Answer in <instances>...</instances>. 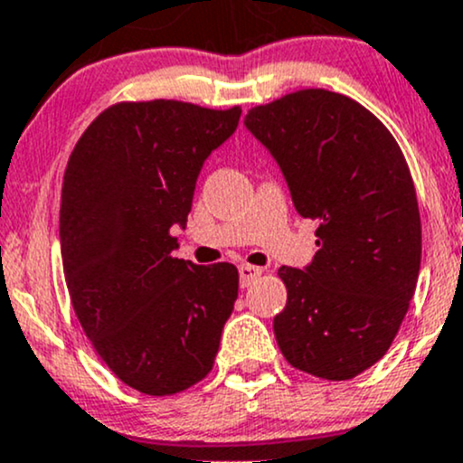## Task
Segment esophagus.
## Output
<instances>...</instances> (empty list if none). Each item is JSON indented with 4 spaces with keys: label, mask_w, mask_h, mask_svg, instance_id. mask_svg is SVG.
Instances as JSON below:
<instances>
[{
    "label": "esophagus",
    "mask_w": 463,
    "mask_h": 463,
    "mask_svg": "<svg viewBox=\"0 0 463 463\" xmlns=\"http://www.w3.org/2000/svg\"><path fill=\"white\" fill-rule=\"evenodd\" d=\"M259 274H261V268L248 266V263H243V266H240V283H241V288L250 286V283L255 281Z\"/></svg>",
    "instance_id": "1"
}]
</instances>
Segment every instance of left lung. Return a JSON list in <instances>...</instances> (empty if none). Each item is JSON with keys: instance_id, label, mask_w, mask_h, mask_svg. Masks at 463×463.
<instances>
[{"instance_id": "obj_1", "label": "left lung", "mask_w": 463, "mask_h": 463, "mask_svg": "<svg viewBox=\"0 0 463 463\" xmlns=\"http://www.w3.org/2000/svg\"><path fill=\"white\" fill-rule=\"evenodd\" d=\"M243 125L270 151L298 215L318 222L312 261L279 268V349L317 378H355L387 354L418 283L421 226L402 151L372 111L327 90L259 105Z\"/></svg>"}]
</instances>
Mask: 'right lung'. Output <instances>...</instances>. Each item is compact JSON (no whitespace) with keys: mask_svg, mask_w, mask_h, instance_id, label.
Segmentation results:
<instances>
[{"mask_svg":"<svg viewBox=\"0 0 463 463\" xmlns=\"http://www.w3.org/2000/svg\"><path fill=\"white\" fill-rule=\"evenodd\" d=\"M241 109L180 100L120 103L70 156L61 193V257L80 327L105 364L146 395H171L213 369L240 274L232 263L175 259L208 156Z\"/></svg>","mask_w":463,"mask_h":463,"instance_id":"1","label":"right lung"}]
</instances>
